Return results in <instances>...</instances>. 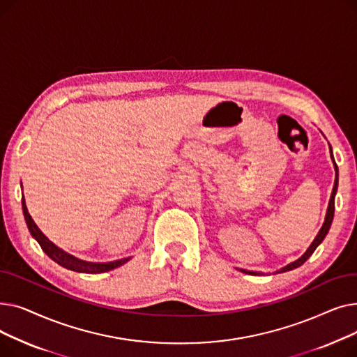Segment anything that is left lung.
<instances>
[{"label":"left lung","mask_w":357,"mask_h":357,"mask_svg":"<svg viewBox=\"0 0 357 357\" xmlns=\"http://www.w3.org/2000/svg\"><path fill=\"white\" fill-rule=\"evenodd\" d=\"M330 153H331V159H333V162H334V158H333V152H331V146H330ZM334 169H335V179H334V186H333V192H331V197H330V202H328V208H327V214H326V220H324V224H323V227L320 229V231H318V234L315 236V238L312 240V243L310 245V248L307 249V252L299 257V259H296L295 261H292V264H289V265H287L285 268H282L280 271H278L276 273H279V272H288V271H292V269H295V268H298V266H301L304 261L314 253V250L321 245V241L324 240V237L327 236V233H328V230H330V227H331V222H333V217H334V198H335V192H337V186H339V169H337V165H335V162H334ZM241 272H245V273H249V275H260L259 272H252V271H245V269H241Z\"/></svg>","instance_id":"left-lung-1"}]
</instances>
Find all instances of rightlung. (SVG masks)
Listing matches in <instances>:
<instances>
[{"label": "right lung", "instance_id": "add662e5", "mask_svg": "<svg viewBox=\"0 0 357 357\" xmlns=\"http://www.w3.org/2000/svg\"><path fill=\"white\" fill-rule=\"evenodd\" d=\"M22 207H23V214H24L30 234L37 240V243H39L40 248L43 249V252L52 260H54L56 264H59L61 266H63L69 271L81 272V273H102V272H108V271L116 269V268L124 265L127 260H130V257H126V259H120V260H114V261H108V264H93V261H85V260L75 257V256L63 252L56 245H53V243L40 231V229L36 226V222L33 221L31 215L27 211L24 197L22 199Z\"/></svg>", "mask_w": 357, "mask_h": 357}]
</instances>
